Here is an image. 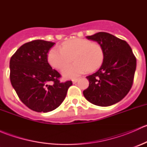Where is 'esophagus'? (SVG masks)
I'll return each mask as SVG.
<instances>
[{"mask_svg": "<svg viewBox=\"0 0 147 147\" xmlns=\"http://www.w3.org/2000/svg\"><path fill=\"white\" fill-rule=\"evenodd\" d=\"M78 80H79V79H78V78H75V79L72 80V82H73V83H76L78 81Z\"/></svg>", "mask_w": 147, "mask_h": 147, "instance_id": "obj_1", "label": "esophagus"}]
</instances>
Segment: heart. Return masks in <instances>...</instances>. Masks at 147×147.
Returning <instances> with one entry per match:
<instances>
[{
  "instance_id": "obj_1",
  "label": "heart",
  "mask_w": 147,
  "mask_h": 147,
  "mask_svg": "<svg viewBox=\"0 0 147 147\" xmlns=\"http://www.w3.org/2000/svg\"><path fill=\"white\" fill-rule=\"evenodd\" d=\"M105 53L98 42L88 40L75 38L64 42L61 47L50 49L47 55L50 65L55 69H61L68 65L73 59V65L66 67L62 74L67 78H73L87 71L92 72L102 64Z\"/></svg>"
}]
</instances>
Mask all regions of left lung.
<instances>
[{
  "mask_svg": "<svg viewBox=\"0 0 147 147\" xmlns=\"http://www.w3.org/2000/svg\"><path fill=\"white\" fill-rule=\"evenodd\" d=\"M86 38L100 44L105 57L100 69L87 77L90 84L83 94L97 106L115 105L128 94L132 86L137 66L135 56L126 41L107 32H97Z\"/></svg>",
  "mask_w": 147,
  "mask_h": 147,
  "instance_id": "1",
  "label": "left lung"
}]
</instances>
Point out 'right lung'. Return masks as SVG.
I'll list each match as a JSON object with an SVG mask.
<instances>
[{"mask_svg":"<svg viewBox=\"0 0 147 147\" xmlns=\"http://www.w3.org/2000/svg\"><path fill=\"white\" fill-rule=\"evenodd\" d=\"M54 45L42 40L31 41L20 46L10 60L12 86L21 102L35 112L58 107L72 84V81L60 82V75L47 62V53Z\"/></svg>","mask_w":147,"mask_h":147,"instance_id":"right-lung-1","label":"right lung"}]
</instances>
